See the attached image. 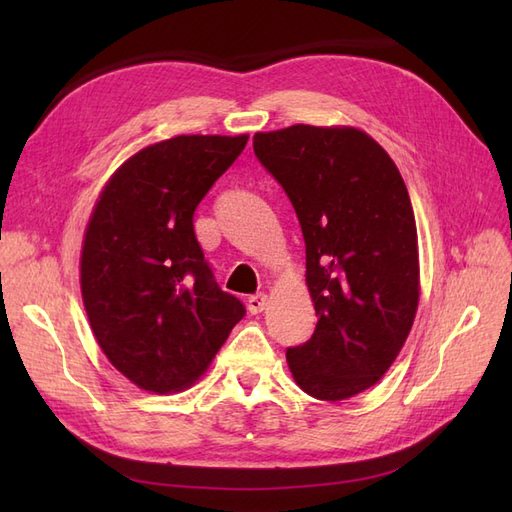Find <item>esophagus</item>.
Here are the masks:
<instances>
[{"label": "esophagus", "mask_w": 512, "mask_h": 512, "mask_svg": "<svg viewBox=\"0 0 512 512\" xmlns=\"http://www.w3.org/2000/svg\"><path fill=\"white\" fill-rule=\"evenodd\" d=\"M265 307H267V294L265 292L252 294V297L247 299V309H250V314H260Z\"/></svg>", "instance_id": "esophagus-1"}]
</instances>
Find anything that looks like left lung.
Wrapping results in <instances>:
<instances>
[{
    "label": "left lung",
    "mask_w": 512,
    "mask_h": 512,
    "mask_svg": "<svg viewBox=\"0 0 512 512\" xmlns=\"http://www.w3.org/2000/svg\"><path fill=\"white\" fill-rule=\"evenodd\" d=\"M254 153L288 194L305 239L318 324L286 350L292 378L316 399H348L386 374L416 316L418 241L406 183L389 153L356 128L258 132Z\"/></svg>",
    "instance_id": "obj_1"
}]
</instances>
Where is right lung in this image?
<instances>
[{"instance_id":"right-lung-1","label":"right lung","mask_w":512,"mask_h":512,"mask_svg":"<svg viewBox=\"0 0 512 512\" xmlns=\"http://www.w3.org/2000/svg\"><path fill=\"white\" fill-rule=\"evenodd\" d=\"M245 143L247 134H183L149 145L117 168L91 213L85 312L106 359L145 391L190 386L245 316L194 235L198 203Z\"/></svg>"}]
</instances>
